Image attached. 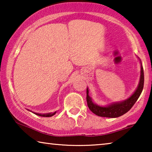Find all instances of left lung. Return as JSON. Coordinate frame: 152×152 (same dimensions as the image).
I'll return each mask as SVG.
<instances>
[{"mask_svg":"<svg viewBox=\"0 0 152 152\" xmlns=\"http://www.w3.org/2000/svg\"><path fill=\"white\" fill-rule=\"evenodd\" d=\"M144 84V72L143 66H141V78L140 84L137 88L136 89L135 92L133 94L129 99L126 101L119 102V103H115L107 107H100L93 103L92 101L91 98L88 95V90L86 89V101L87 104L89 109L94 113V114L98 115L99 117H111L115 118L121 116L125 113L128 112L134 104L137 101L140 97L141 92L143 88Z\"/></svg>","mask_w":152,"mask_h":152,"instance_id":"1","label":"left lung"}]
</instances>
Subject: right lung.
I'll return each instance as SVG.
<instances>
[{
	"instance_id": "add662e5",
	"label": "right lung",
	"mask_w": 152,
	"mask_h": 152,
	"mask_svg": "<svg viewBox=\"0 0 152 152\" xmlns=\"http://www.w3.org/2000/svg\"><path fill=\"white\" fill-rule=\"evenodd\" d=\"M55 113H48V114H39V113H35V115H39V116H41V117H51L53 116V115H55Z\"/></svg>"
}]
</instances>
